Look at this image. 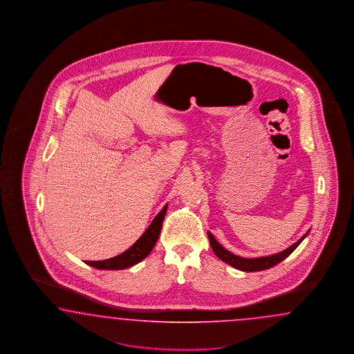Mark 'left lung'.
<instances>
[{"label": "left lung", "mask_w": 354, "mask_h": 354, "mask_svg": "<svg viewBox=\"0 0 354 354\" xmlns=\"http://www.w3.org/2000/svg\"><path fill=\"white\" fill-rule=\"evenodd\" d=\"M309 234V232H308ZM308 234L301 237L300 240L297 243H295L293 245H290L288 249L280 252L278 254H272V256H268V257H259V258H243L239 257L232 254L231 252H228L227 249L222 247L216 240H215L214 236L212 235L210 232H207V237H209V241H210V245L213 248L216 257L221 258L223 262L228 263L230 266L237 268V270H241V271H262V270H268L270 268H274L275 265H278L279 262H281L283 259L290 256V253L299 247L301 244V241L308 236Z\"/></svg>", "instance_id": "left-lung-1"}]
</instances>
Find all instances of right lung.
Segmentation results:
<instances>
[{
	"label": "right lung",
	"instance_id": "right-lung-1",
	"mask_svg": "<svg viewBox=\"0 0 354 354\" xmlns=\"http://www.w3.org/2000/svg\"><path fill=\"white\" fill-rule=\"evenodd\" d=\"M167 205L153 219L148 230L141 235L139 240L126 252H123L117 257L109 258L105 261H86V265L98 270H123L139 263L140 261L148 257L151 249L156 245L161 234L162 222L165 219Z\"/></svg>",
	"mask_w": 354,
	"mask_h": 354
}]
</instances>
